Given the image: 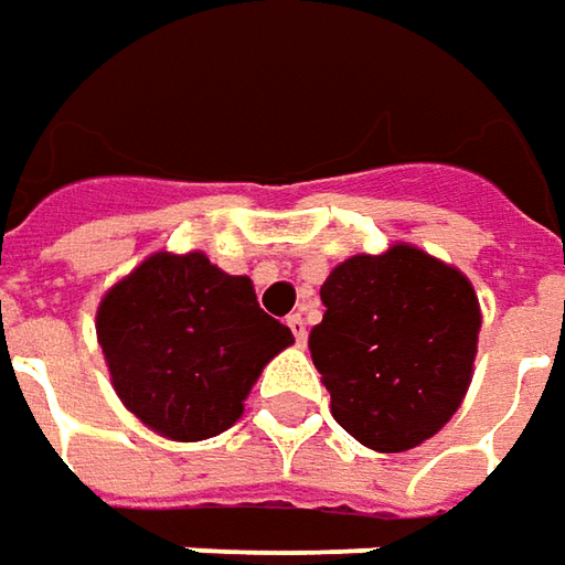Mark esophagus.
Here are the masks:
<instances>
[{
    "label": "esophagus",
    "mask_w": 565,
    "mask_h": 565,
    "mask_svg": "<svg viewBox=\"0 0 565 565\" xmlns=\"http://www.w3.org/2000/svg\"><path fill=\"white\" fill-rule=\"evenodd\" d=\"M289 329L295 334V341H298V348H305L307 344V322L301 313H291L289 317Z\"/></svg>",
    "instance_id": "obj_1"
}]
</instances>
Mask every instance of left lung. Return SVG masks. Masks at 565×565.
Wrapping results in <instances>:
<instances>
[{
	"mask_svg": "<svg viewBox=\"0 0 565 565\" xmlns=\"http://www.w3.org/2000/svg\"><path fill=\"white\" fill-rule=\"evenodd\" d=\"M310 356L334 422L375 452H406L439 434L468 394L480 301L458 267L394 243L353 255L320 289Z\"/></svg>",
	"mask_w": 565,
	"mask_h": 565,
	"instance_id": "1",
	"label": "left lung"
}]
</instances>
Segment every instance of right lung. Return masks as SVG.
<instances>
[{
    "label": "right lung",
    "mask_w": 565,
    "mask_h": 565,
    "mask_svg": "<svg viewBox=\"0 0 565 565\" xmlns=\"http://www.w3.org/2000/svg\"><path fill=\"white\" fill-rule=\"evenodd\" d=\"M113 391L153 434L196 443L243 418L264 365L295 344L248 276L202 252H153L104 291L95 317Z\"/></svg>",
    "instance_id": "right-lung-1"
}]
</instances>
